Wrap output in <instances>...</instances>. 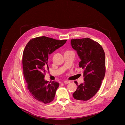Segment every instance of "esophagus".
<instances>
[{
	"label": "esophagus",
	"mask_w": 125,
	"mask_h": 125,
	"mask_svg": "<svg viewBox=\"0 0 125 125\" xmlns=\"http://www.w3.org/2000/svg\"><path fill=\"white\" fill-rule=\"evenodd\" d=\"M64 83H70V81H67V80L66 81H64Z\"/></svg>",
	"instance_id": "obj_1"
}]
</instances>
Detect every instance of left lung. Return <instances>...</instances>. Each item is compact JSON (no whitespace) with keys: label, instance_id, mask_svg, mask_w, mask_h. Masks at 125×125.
<instances>
[{"label":"left lung","instance_id":"8db88e82","mask_svg":"<svg viewBox=\"0 0 125 125\" xmlns=\"http://www.w3.org/2000/svg\"><path fill=\"white\" fill-rule=\"evenodd\" d=\"M71 45L81 59L79 67L83 71V83L78 85L73 94L76 100L87 101L99 90L105 74V57L101 45L89 38L73 39Z\"/></svg>","mask_w":125,"mask_h":125}]
</instances>
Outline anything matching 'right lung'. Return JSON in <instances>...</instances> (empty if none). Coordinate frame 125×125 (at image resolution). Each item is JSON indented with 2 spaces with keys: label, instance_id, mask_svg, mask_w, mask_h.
Returning a JSON list of instances; mask_svg holds the SVG:
<instances>
[{
  "label": "right lung",
  "instance_id": "obj_1",
  "mask_svg": "<svg viewBox=\"0 0 125 125\" xmlns=\"http://www.w3.org/2000/svg\"><path fill=\"white\" fill-rule=\"evenodd\" d=\"M66 41L41 36L30 39L26 45L22 57L24 76L27 88L33 97L39 102L47 104L54 99L59 83L48 82L44 77L46 70H49V55Z\"/></svg>",
  "mask_w": 125,
  "mask_h": 125
}]
</instances>
